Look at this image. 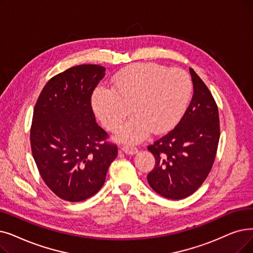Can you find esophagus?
<instances>
[{"mask_svg":"<svg viewBox=\"0 0 253 253\" xmlns=\"http://www.w3.org/2000/svg\"><path fill=\"white\" fill-rule=\"evenodd\" d=\"M122 151L126 154H129V155H134V154H136L138 152L137 148L135 147H132V146H123L122 148Z\"/></svg>","mask_w":253,"mask_h":253,"instance_id":"1","label":"esophagus"}]
</instances>
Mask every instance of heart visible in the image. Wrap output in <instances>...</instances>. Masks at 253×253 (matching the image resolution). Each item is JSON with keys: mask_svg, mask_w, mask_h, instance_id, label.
Returning a JSON list of instances; mask_svg holds the SVG:
<instances>
[{"mask_svg": "<svg viewBox=\"0 0 253 253\" xmlns=\"http://www.w3.org/2000/svg\"><path fill=\"white\" fill-rule=\"evenodd\" d=\"M112 89L99 87L92 98L93 109L108 130H117L130 113L135 116L117 133V139L137 144L151 131L162 133L182 118L189 102L192 83L179 68L137 64L118 73Z\"/></svg>", "mask_w": 253, "mask_h": 253, "instance_id": "heart-1", "label": "heart"}]
</instances>
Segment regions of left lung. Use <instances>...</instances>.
Masks as SVG:
<instances>
[{
  "label": "left lung",
  "mask_w": 253,
  "mask_h": 253,
  "mask_svg": "<svg viewBox=\"0 0 253 253\" xmlns=\"http://www.w3.org/2000/svg\"><path fill=\"white\" fill-rule=\"evenodd\" d=\"M189 71L193 96L188 108L177 126L148 147L156 159L148 183L169 200L185 199L201 187L213 167L220 137L214 98L194 70Z\"/></svg>",
  "instance_id": "left-lung-1"
}]
</instances>
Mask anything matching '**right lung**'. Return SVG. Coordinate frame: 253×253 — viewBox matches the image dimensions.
Returning <instances> with one entry per match:
<instances>
[{"label":"right lung","instance_id":"1","mask_svg":"<svg viewBox=\"0 0 253 253\" xmlns=\"http://www.w3.org/2000/svg\"><path fill=\"white\" fill-rule=\"evenodd\" d=\"M104 75L99 65L74 66L47 82L34 107L33 157L47 187L64 201L82 202L96 194L118 155L91 104Z\"/></svg>","mask_w":253,"mask_h":253}]
</instances>
